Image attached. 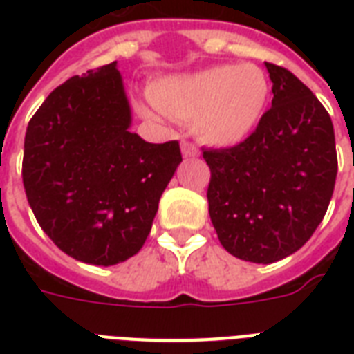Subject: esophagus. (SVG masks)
<instances>
[{
	"mask_svg": "<svg viewBox=\"0 0 354 354\" xmlns=\"http://www.w3.org/2000/svg\"><path fill=\"white\" fill-rule=\"evenodd\" d=\"M182 154L185 158H198L200 156V150L198 147L191 141H182Z\"/></svg>",
	"mask_w": 354,
	"mask_h": 354,
	"instance_id": "esophagus-1",
	"label": "esophagus"
}]
</instances>
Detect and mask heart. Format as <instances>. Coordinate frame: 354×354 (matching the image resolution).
<instances>
[{"instance_id": "1", "label": "heart", "mask_w": 354, "mask_h": 354, "mask_svg": "<svg viewBox=\"0 0 354 354\" xmlns=\"http://www.w3.org/2000/svg\"><path fill=\"white\" fill-rule=\"evenodd\" d=\"M150 115L193 121L202 141L230 147L244 141L263 119L270 82L255 64H224L191 75L167 77L150 90Z\"/></svg>"}]
</instances>
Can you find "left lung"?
<instances>
[{
    "label": "left lung",
    "mask_w": 354,
    "mask_h": 354,
    "mask_svg": "<svg viewBox=\"0 0 354 354\" xmlns=\"http://www.w3.org/2000/svg\"><path fill=\"white\" fill-rule=\"evenodd\" d=\"M272 108L230 149H204L209 216L227 252L270 264L297 252L335 191V128L324 104L288 69L266 62Z\"/></svg>",
    "instance_id": "8db88e82"
}]
</instances>
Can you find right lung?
Wrapping results in <instances>:
<instances>
[{
	"label": "right lung",
	"instance_id": "obj_1",
	"mask_svg": "<svg viewBox=\"0 0 354 354\" xmlns=\"http://www.w3.org/2000/svg\"><path fill=\"white\" fill-rule=\"evenodd\" d=\"M118 62L49 93L25 132L21 178L46 235L69 257L112 266L141 250L180 143L130 132Z\"/></svg>",
	"mask_w": 354,
	"mask_h": 354
}]
</instances>
